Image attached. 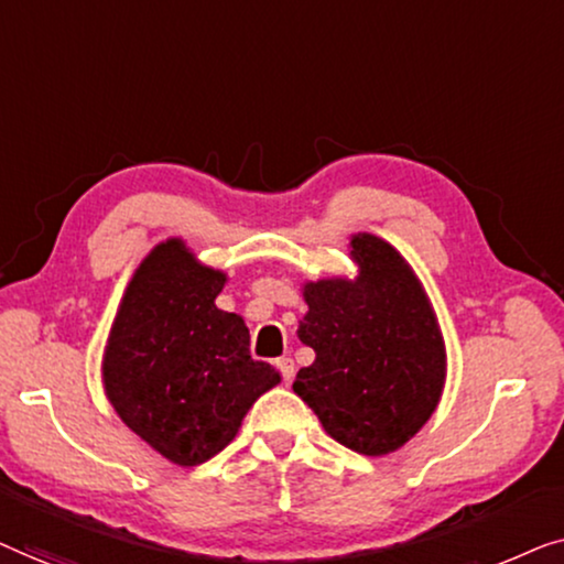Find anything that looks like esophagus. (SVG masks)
I'll return each mask as SVG.
<instances>
[{
    "mask_svg": "<svg viewBox=\"0 0 564 564\" xmlns=\"http://www.w3.org/2000/svg\"><path fill=\"white\" fill-rule=\"evenodd\" d=\"M275 365H279L281 378L285 380V383H291L293 372H296V368H293V360H291V358H279V360H275Z\"/></svg>",
    "mask_w": 564,
    "mask_h": 564,
    "instance_id": "1",
    "label": "esophagus"
}]
</instances>
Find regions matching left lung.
<instances>
[{"label":"left lung","mask_w":564,"mask_h":564,"mask_svg":"<svg viewBox=\"0 0 564 564\" xmlns=\"http://www.w3.org/2000/svg\"><path fill=\"white\" fill-rule=\"evenodd\" d=\"M360 279L308 283L299 339L316 352L293 391L324 432L360 455H388L422 430L444 383V343L411 268L372 235L352 240Z\"/></svg>","instance_id":"8db88e82"}]
</instances>
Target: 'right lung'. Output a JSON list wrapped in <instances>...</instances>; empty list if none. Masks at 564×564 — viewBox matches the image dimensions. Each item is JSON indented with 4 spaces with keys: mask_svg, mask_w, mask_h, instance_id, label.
Returning a JSON list of instances; mask_svg holds the SVG:
<instances>
[{
    "mask_svg": "<svg viewBox=\"0 0 564 564\" xmlns=\"http://www.w3.org/2000/svg\"><path fill=\"white\" fill-rule=\"evenodd\" d=\"M225 275L181 240L150 252L127 289L105 355L109 401L134 434L176 465H202L235 440L260 393L279 383L252 360L250 332L214 306Z\"/></svg>",
    "mask_w": 564,
    "mask_h": 564,
    "instance_id": "obj_1",
    "label": "right lung"
}]
</instances>
